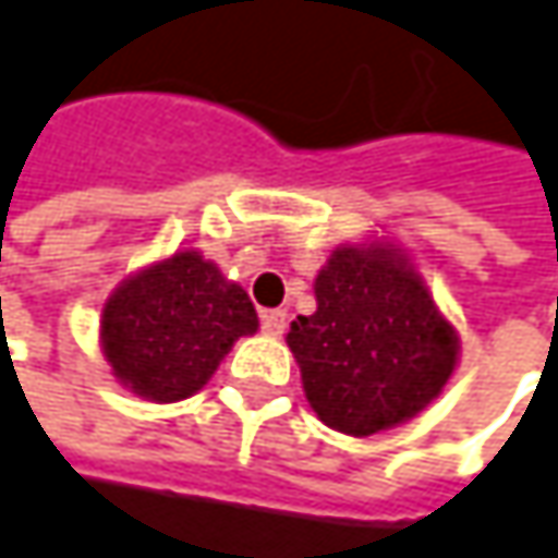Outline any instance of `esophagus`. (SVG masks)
I'll use <instances>...</instances> for the list:
<instances>
[{"label":"esophagus","instance_id":"1","mask_svg":"<svg viewBox=\"0 0 558 558\" xmlns=\"http://www.w3.org/2000/svg\"><path fill=\"white\" fill-rule=\"evenodd\" d=\"M262 329L268 336H283V329H287V310H265L262 313Z\"/></svg>","mask_w":558,"mask_h":558}]
</instances>
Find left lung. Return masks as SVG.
Returning a JSON list of instances; mask_svg holds the SVG:
<instances>
[{
	"label": "left lung",
	"instance_id": "obj_1",
	"mask_svg": "<svg viewBox=\"0 0 558 558\" xmlns=\"http://www.w3.org/2000/svg\"><path fill=\"white\" fill-rule=\"evenodd\" d=\"M316 313L287 349L313 413L345 436H375L423 413L459 365V329L416 262L388 235L339 245L313 280Z\"/></svg>",
	"mask_w": 558,
	"mask_h": 558
}]
</instances>
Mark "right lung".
I'll return each mask as SVG.
<instances>
[{
  "instance_id": "obj_1",
  "label": "right lung",
  "mask_w": 558,
  "mask_h": 558,
  "mask_svg": "<svg viewBox=\"0 0 558 558\" xmlns=\"http://www.w3.org/2000/svg\"><path fill=\"white\" fill-rule=\"evenodd\" d=\"M258 313L216 262L177 248L132 271L106 296L99 349L112 378L142 400L177 403L203 388Z\"/></svg>"
}]
</instances>
